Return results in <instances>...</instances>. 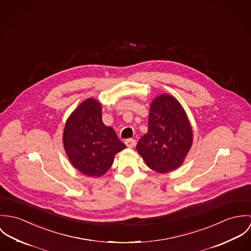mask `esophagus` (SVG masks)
<instances>
[{
	"label": "esophagus",
	"instance_id": "1",
	"mask_svg": "<svg viewBox=\"0 0 251 251\" xmlns=\"http://www.w3.org/2000/svg\"><path fill=\"white\" fill-rule=\"evenodd\" d=\"M136 143H137V141H136V139H127V140L125 141V144H126L127 147H129V148L134 147V146L136 145Z\"/></svg>",
	"mask_w": 251,
	"mask_h": 251
}]
</instances>
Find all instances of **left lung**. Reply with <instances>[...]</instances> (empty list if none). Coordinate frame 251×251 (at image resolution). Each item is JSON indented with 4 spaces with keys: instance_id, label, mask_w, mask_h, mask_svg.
<instances>
[{
    "instance_id": "left-lung-1",
    "label": "left lung",
    "mask_w": 251,
    "mask_h": 251,
    "mask_svg": "<svg viewBox=\"0 0 251 251\" xmlns=\"http://www.w3.org/2000/svg\"><path fill=\"white\" fill-rule=\"evenodd\" d=\"M193 143V131L187 114L171 95L157 97L150 106L148 132L137 150L148 167L168 172L180 167Z\"/></svg>"
}]
</instances>
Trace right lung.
<instances>
[{"label":"right lung","instance_id":"add662e5","mask_svg":"<svg viewBox=\"0 0 251 251\" xmlns=\"http://www.w3.org/2000/svg\"><path fill=\"white\" fill-rule=\"evenodd\" d=\"M63 145L73 167L92 177L106 173L115 154L126 147L112 127L103 123L101 105L92 98L83 102L67 119Z\"/></svg>","mask_w":251,"mask_h":251}]
</instances>
